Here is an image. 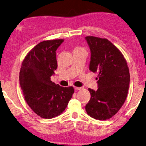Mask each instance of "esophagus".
<instances>
[{
  "instance_id": "obj_1",
  "label": "esophagus",
  "mask_w": 146,
  "mask_h": 146,
  "mask_svg": "<svg viewBox=\"0 0 146 146\" xmlns=\"http://www.w3.org/2000/svg\"><path fill=\"white\" fill-rule=\"evenodd\" d=\"M75 89L76 90H80L82 89V87H75Z\"/></svg>"
}]
</instances>
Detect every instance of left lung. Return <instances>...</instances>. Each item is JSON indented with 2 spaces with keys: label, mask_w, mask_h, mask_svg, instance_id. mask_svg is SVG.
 <instances>
[{
  "label": "left lung",
  "mask_w": 146,
  "mask_h": 146,
  "mask_svg": "<svg viewBox=\"0 0 146 146\" xmlns=\"http://www.w3.org/2000/svg\"><path fill=\"white\" fill-rule=\"evenodd\" d=\"M91 57L89 69L98 73V89H88L90 99L85 110L92 118L106 120L118 113L125 102L130 82L127 61L118 48L106 38L87 36Z\"/></svg>",
  "instance_id": "left-lung-1"
}]
</instances>
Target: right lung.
<instances>
[{
	"mask_svg": "<svg viewBox=\"0 0 146 146\" xmlns=\"http://www.w3.org/2000/svg\"><path fill=\"white\" fill-rule=\"evenodd\" d=\"M63 41L39 42L28 52L21 65L19 82L24 98L42 118H53L63 113L74 92L73 87H61L50 80L57 67L56 51Z\"/></svg>",
	"mask_w": 146,
	"mask_h": 146,
	"instance_id": "obj_1",
	"label": "right lung"
}]
</instances>
